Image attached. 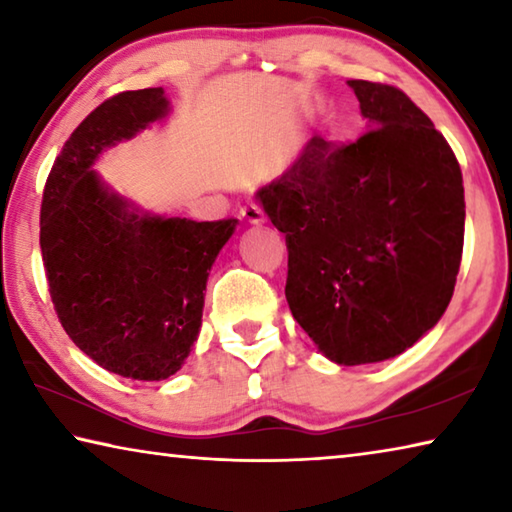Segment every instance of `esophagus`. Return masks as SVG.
<instances>
[{
	"label": "esophagus",
	"instance_id": "34e87169",
	"mask_svg": "<svg viewBox=\"0 0 512 512\" xmlns=\"http://www.w3.org/2000/svg\"><path fill=\"white\" fill-rule=\"evenodd\" d=\"M241 216H244V219L248 221V223H264V219H266V216H264V210H262V207H259L257 203H246L244 207H241Z\"/></svg>",
	"mask_w": 512,
	"mask_h": 512
}]
</instances>
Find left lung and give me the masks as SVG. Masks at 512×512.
<instances>
[{
	"label": "left lung",
	"instance_id": "obj_1",
	"mask_svg": "<svg viewBox=\"0 0 512 512\" xmlns=\"http://www.w3.org/2000/svg\"><path fill=\"white\" fill-rule=\"evenodd\" d=\"M368 119L311 142L257 201L284 232L293 318L341 366L402 354L445 314L463 255V173L443 133L386 83L348 81Z\"/></svg>",
	"mask_w": 512,
	"mask_h": 512
}]
</instances>
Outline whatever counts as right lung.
Returning a JSON list of instances; mask_svg holds the SVG:
<instances>
[{
  "instance_id": "1",
  "label": "right lung",
  "mask_w": 512,
  "mask_h": 512,
  "mask_svg": "<svg viewBox=\"0 0 512 512\" xmlns=\"http://www.w3.org/2000/svg\"><path fill=\"white\" fill-rule=\"evenodd\" d=\"M167 112L162 88L119 92L94 108L49 171L40 248L60 325L115 375L158 381L178 372L201 329L203 291L237 219L137 214L90 167Z\"/></svg>"
}]
</instances>
